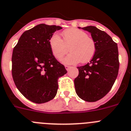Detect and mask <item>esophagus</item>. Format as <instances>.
<instances>
[{
    "mask_svg": "<svg viewBox=\"0 0 131 131\" xmlns=\"http://www.w3.org/2000/svg\"><path fill=\"white\" fill-rule=\"evenodd\" d=\"M71 68V67H70V66H68V65H65V68L67 69V71H68L69 70V69Z\"/></svg>",
    "mask_w": 131,
    "mask_h": 131,
    "instance_id": "esophagus-1",
    "label": "esophagus"
}]
</instances>
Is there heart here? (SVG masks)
Segmentation results:
<instances>
[{
  "instance_id": "b5f03b06",
  "label": "heart",
  "mask_w": 131,
  "mask_h": 131,
  "mask_svg": "<svg viewBox=\"0 0 131 131\" xmlns=\"http://www.w3.org/2000/svg\"><path fill=\"white\" fill-rule=\"evenodd\" d=\"M62 39L58 35L54 34L50 37L49 44L55 58L62 60L64 55L71 51L63 60L65 64L88 63L94 56L96 45L94 40L88 36L85 32L75 28L66 29L63 32Z\"/></svg>"
}]
</instances>
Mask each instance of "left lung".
Wrapping results in <instances>:
<instances>
[{
  "mask_svg": "<svg viewBox=\"0 0 131 131\" xmlns=\"http://www.w3.org/2000/svg\"><path fill=\"white\" fill-rule=\"evenodd\" d=\"M90 32L96 51L90 62L77 67L79 74L74 79L77 95L87 102H96L105 96L112 88L118 74L117 43L104 31L94 26L82 28Z\"/></svg>",
  "mask_w": 131,
  "mask_h": 131,
  "instance_id": "8db88e82",
  "label": "left lung"
}]
</instances>
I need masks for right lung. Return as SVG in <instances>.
I'll list each match as a JSON object with an SVG mask.
<instances>
[{
  "label": "right lung",
  "mask_w": 131,
  "mask_h": 131,
  "mask_svg": "<svg viewBox=\"0 0 131 131\" xmlns=\"http://www.w3.org/2000/svg\"><path fill=\"white\" fill-rule=\"evenodd\" d=\"M56 25L40 24L22 34L14 47L12 57V74L21 93L37 104L51 101L58 89V79L67 74L63 64L53 55L49 38Z\"/></svg>",
  "instance_id": "obj_1"
}]
</instances>
